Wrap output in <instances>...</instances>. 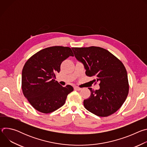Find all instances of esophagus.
Instances as JSON below:
<instances>
[{
	"label": "esophagus",
	"instance_id": "1",
	"mask_svg": "<svg viewBox=\"0 0 147 147\" xmlns=\"http://www.w3.org/2000/svg\"><path fill=\"white\" fill-rule=\"evenodd\" d=\"M74 90H77V91H80L81 90V88H78V87H74Z\"/></svg>",
	"mask_w": 147,
	"mask_h": 147
}]
</instances>
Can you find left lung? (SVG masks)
Here are the masks:
<instances>
[{
	"instance_id": "8db88e82",
	"label": "left lung",
	"mask_w": 147,
	"mask_h": 147,
	"mask_svg": "<svg viewBox=\"0 0 147 147\" xmlns=\"http://www.w3.org/2000/svg\"><path fill=\"white\" fill-rule=\"evenodd\" d=\"M76 58L82 62L86 74L93 77L100 88L91 91L84 100L85 108L93 114L107 117L115 113L127 98L129 91L127 73L123 63L110 52L97 47L71 48Z\"/></svg>"
}]
</instances>
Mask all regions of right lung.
Returning <instances> with one entry per match:
<instances>
[{
  "instance_id": "1",
  "label": "right lung",
  "mask_w": 147,
  "mask_h": 147,
  "mask_svg": "<svg viewBox=\"0 0 147 147\" xmlns=\"http://www.w3.org/2000/svg\"><path fill=\"white\" fill-rule=\"evenodd\" d=\"M73 53L69 47H51L32 55L22 71V88L24 96L36 111L44 113L53 112L65 103L73 91L70 85L63 87L55 80L63 61Z\"/></svg>"
}]
</instances>
